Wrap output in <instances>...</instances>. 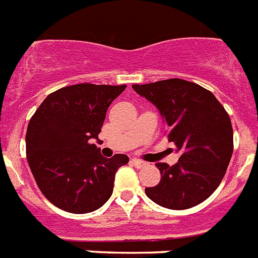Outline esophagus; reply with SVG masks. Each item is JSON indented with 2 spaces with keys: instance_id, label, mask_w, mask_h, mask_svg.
<instances>
[{
  "instance_id": "esophagus-1",
  "label": "esophagus",
  "mask_w": 258,
  "mask_h": 258,
  "mask_svg": "<svg viewBox=\"0 0 258 258\" xmlns=\"http://www.w3.org/2000/svg\"><path fill=\"white\" fill-rule=\"evenodd\" d=\"M131 162H133L136 168H143V166L147 165L146 161H143V160H139V159H133L131 160Z\"/></svg>"
}]
</instances>
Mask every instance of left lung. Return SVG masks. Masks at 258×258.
Wrapping results in <instances>:
<instances>
[{"instance_id":"left-lung-1","label":"left lung","mask_w":258,"mask_h":258,"mask_svg":"<svg viewBox=\"0 0 258 258\" xmlns=\"http://www.w3.org/2000/svg\"><path fill=\"white\" fill-rule=\"evenodd\" d=\"M133 88L159 109L170 127L168 139L181 152L174 165L156 164L161 179L146 187L147 197L170 210L190 209L206 201L222 182L233 152L228 112L210 90L186 80Z\"/></svg>"}]
</instances>
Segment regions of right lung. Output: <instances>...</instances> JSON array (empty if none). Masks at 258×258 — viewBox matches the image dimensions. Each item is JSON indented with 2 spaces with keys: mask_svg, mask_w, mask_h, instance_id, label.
Returning <instances> with one entry per match:
<instances>
[{
  "mask_svg": "<svg viewBox=\"0 0 258 258\" xmlns=\"http://www.w3.org/2000/svg\"><path fill=\"white\" fill-rule=\"evenodd\" d=\"M125 85L77 84L51 93L31 116L26 155L36 185L56 207L92 213L111 197L125 155L106 159L93 144L106 111Z\"/></svg>",
  "mask_w": 258,
  "mask_h": 258,
  "instance_id": "add662e5",
  "label": "right lung"
}]
</instances>
